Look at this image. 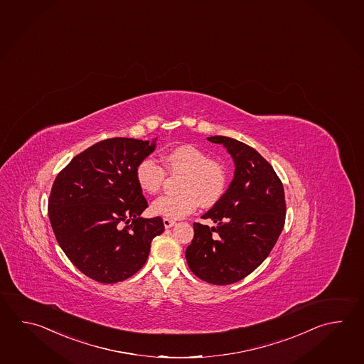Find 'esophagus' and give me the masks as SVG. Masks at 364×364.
Segmentation results:
<instances>
[{
    "instance_id": "obj_1",
    "label": "esophagus",
    "mask_w": 364,
    "mask_h": 364,
    "mask_svg": "<svg viewBox=\"0 0 364 364\" xmlns=\"http://www.w3.org/2000/svg\"><path fill=\"white\" fill-rule=\"evenodd\" d=\"M164 228H171V227H173L176 222L175 220H171V219H164Z\"/></svg>"
}]
</instances>
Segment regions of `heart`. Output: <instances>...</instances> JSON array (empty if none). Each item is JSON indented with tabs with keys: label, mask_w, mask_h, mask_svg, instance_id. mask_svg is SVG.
Wrapping results in <instances>:
<instances>
[{
	"label": "heart",
	"mask_w": 364,
	"mask_h": 364,
	"mask_svg": "<svg viewBox=\"0 0 364 364\" xmlns=\"http://www.w3.org/2000/svg\"><path fill=\"white\" fill-rule=\"evenodd\" d=\"M166 170L181 173L176 196H161L151 203V213L171 220L192 214L200 203L202 208L216 205L227 186V172L223 164L192 145H181L164 154ZM164 170L154 159H142L136 167L134 178L139 188L146 194H156L162 188Z\"/></svg>",
	"instance_id": "obj_1"
}]
</instances>
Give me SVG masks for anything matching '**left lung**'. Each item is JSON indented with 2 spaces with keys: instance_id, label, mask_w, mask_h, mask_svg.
I'll list each match as a JSON object with an SVG mask.
<instances>
[{
  "instance_id": "obj_1",
  "label": "left lung",
  "mask_w": 364,
  "mask_h": 364,
  "mask_svg": "<svg viewBox=\"0 0 364 364\" xmlns=\"http://www.w3.org/2000/svg\"><path fill=\"white\" fill-rule=\"evenodd\" d=\"M208 140L227 149L235 176L220 200L202 215L215 225L194 223L186 258L200 280L228 285L252 274L272 250L285 223V194L272 166L255 149L225 136Z\"/></svg>"
}]
</instances>
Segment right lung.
<instances>
[{
	"label": "right lung",
	"mask_w": 364,
	"mask_h": 364,
	"mask_svg": "<svg viewBox=\"0 0 364 364\" xmlns=\"http://www.w3.org/2000/svg\"><path fill=\"white\" fill-rule=\"evenodd\" d=\"M156 141L97 142L54 180L48 202L53 232L75 267L96 282H123L141 269L153 238L164 230L162 218L140 216L148 202L134 178Z\"/></svg>",
	"instance_id": "right-lung-1"
}]
</instances>
